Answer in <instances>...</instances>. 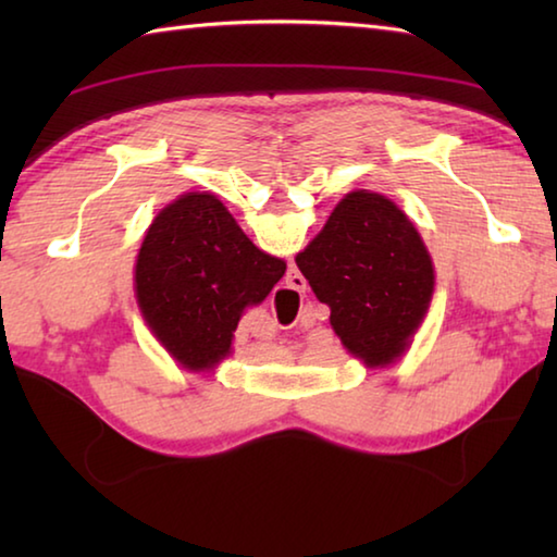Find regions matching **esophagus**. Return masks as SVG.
<instances>
[{
    "instance_id": "34e87169",
    "label": "esophagus",
    "mask_w": 557,
    "mask_h": 557,
    "mask_svg": "<svg viewBox=\"0 0 557 557\" xmlns=\"http://www.w3.org/2000/svg\"><path fill=\"white\" fill-rule=\"evenodd\" d=\"M292 277H295V282H289L292 287H295V289H301V287H305V277H301V275H289V280H292Z\"/></svg>"
}]
</instances>
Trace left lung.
Masks as SVG:
<instances>
[{
	"mask_svg": "<svg viewBox=\"0 0 557 557\" xmlns=\"http://www.w3.org/2000/svg\"><path fill=\"white\" fill-rule=\"evenodd\" d=\"M334 332L369 366H385L408 346L428 312L435 270L414 225L391 199L346 194L322 233L297 256Z\"/></svg>",
	"mask_w": 557,
	"mask_h": 557,
	"instance_id": "left-lung-1",
	"label": "left lung"
}]
</instances>
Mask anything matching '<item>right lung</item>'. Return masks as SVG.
<instances>
[{"mask_svg":"<svg viewBox=\"0 0 557 557\" xmlns=\"http://www.w3.org/2000/svg\"><path fill=\"white\" fill-rule=\"evenodd\" d=\"M285 270L250 243L215 196L186 194L149 225L135 289L166 351L201 371L231 354L243 309L265 299Z\"/></svg>","mask_w":557,"mask_h":557,"instance_id":"1","label":"right lung"}]
</instances>
